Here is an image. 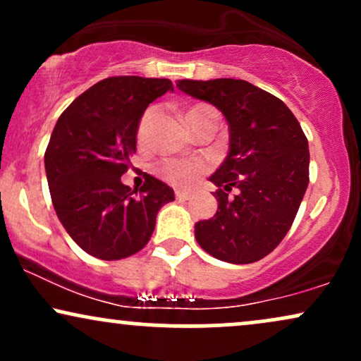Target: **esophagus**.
<instances>
[{
  "label": "esophagus",
  "mask_w": 361,
  "mask_h": 361,
  "mask_svg": "<svg viewBox=\"0 0 361 361\" xmlns=\"http://www.w3.org/2000/svg\"><path fill=\"white\" fill-rule=\"evenodd\" d=\"M190 197H192V193H190V192H183V190H176V198H178V200H188Z\"/></svg>",
  "instance_id": "1"
}]
</instances>
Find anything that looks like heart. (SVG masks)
I'll use <instances>...</instances> for the list:
<instances>
[{
	"instance_id": "heart-1",
	"label": "heart",
	"mask_w": 361,
	"mask_h": 361,
	"mask_svg": "<svg viewBox=\"0 0 361 361\" xmlns=\"http://www.w3.org/2000/svg\"><path fill=\"white\" fill-rule=\"evenodd\" d=\"M205 110H214V109L209 105H197V106H192V109L186 111V115L198 114V111H205ZM154 117H156L154 106H151V109H147L146 111H144L142 118H140L139 127H137V137L140 142H142V140H146L149 127H151ZM156 169H157V173L164 178V180L171 181V183L188 185V183H192V181L198 175H202V173L205 171V164L202 163V161H197V159L166 157V159H163L159 164H157Z\"/></svg>"
}]
</instances>
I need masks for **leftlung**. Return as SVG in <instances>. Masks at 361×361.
I'll return each mask as SVG.
<instances>
[{"mask_svg": "<svg viewBox=\"0 0 361 361\" xmlns=\"http://www.w3.org/2000/svg\"><path fill=\"white\" fill-rule=\"evenodd\" d=\"M176 86L224 114L229 152L210 181L217 212L195 224V238L214 258L255 263L288 233L309 185V144L283 102L244 80H180ZM238 188L233 201L225 192Z\"/></svg>", "mask_w": 361, "mask_h": 361, "instance_id": "left-lung-1", "label": "left lung"}]
</instances>
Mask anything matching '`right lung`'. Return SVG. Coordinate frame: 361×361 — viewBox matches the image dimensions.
I'll list each match as a JSON object with an SVG mask.
<instances>
[{
  "label": "right lung",
  "instance_id": "add662e5",
  "mask_svg": "<svg viewBox=\"0 0 361 361\" xmlns=\"http://www.w3.org/2000/svg\"><path fill=\"white\" fill-rule=\"evenodd\" d=\"M173 85L164 78H106L80 94L54 127L45 173L57 217L73 241L100 259L142 250L156 215L175 192L147 175L132 190L122 183L137 144L144 110Z\"/></svg>",
  "mask_w": 361,
  "mask_h": 361
}]
</instances>
